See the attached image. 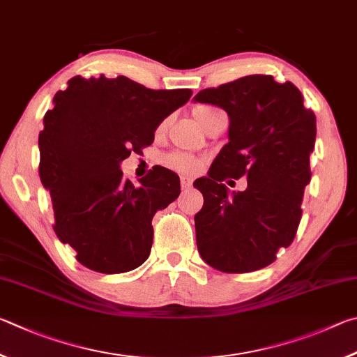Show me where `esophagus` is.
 I'll use <instances>...</instances> for the list:
<instances>
[{
  "instance_id": "esophagus-1",
  "label": "esophagus",
  "mask_w": 357,
  "mask_h": 357,
  "mask_svg": "<svg viewBox=\"0 0 357 357\" xmlns=\"http://www.w3.org/2000/svg\"><path fill=\"white\" fill-rule=\"evenodd\" d=\"M180 185H182V190H190L192 186V180L190 177H182L180 178Z\"/></svg>"
}]
</instances>
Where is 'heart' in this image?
Instances as JSON below:
<instances>
[{"label": "heart", "instance_id": "heart-1", "mask_svg": "<svg viewBox=\"0 0 357 357\" xmlns=\"http://www.w3.org/2000/svg\"><path fill=\"white\" fill-rule=\"evenodd\" d=\"M211 111H215V108H211V106H197L195 109V117L197 119V122L204 125L205 119L210 114ZM166 122L165 121L160 125V130H162L166 127ZM166 165L172 169L175 172H180V174H185V175H192L199 172V169L202 166V160L197 158L195 155H190V153H182V152H175L171 153L166 158Z\"/></svg>", "mask_w": 357, "mask_h": 357}]
</instances>
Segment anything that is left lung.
I'll return each mask as SVG.
<instances>
[{"mask_svg": "<svg viewBox=\"0 0 357 357\" xmlns=\"http://www.w3.org/2000/svg\"><path fill=\"white\" fill-rule=\"evenodd\" d=\"M196 103L220 106L229 116V142L197 178L204 207L195 216L197 251L222 273H251L289 248L301 221L310 182L317 121L303 93L271 75H248L197 92ZM246 176L245 192H230L224 178Z\"/></svg>", "mask_w": 357, "mask_h": 357, "instance_id": "8db88e82", "label": "left lung"}]
</instances>
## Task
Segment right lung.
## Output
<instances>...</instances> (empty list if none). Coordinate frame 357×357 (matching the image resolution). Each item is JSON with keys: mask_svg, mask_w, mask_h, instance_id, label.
<instances>
[{"mask_svg": "<svg viewBox=\"0 0 357 357\" xmlns=\"http://www.w3.org/2000/svg\"><path fill=\"white\" fill-rule=\"evenodd\" d=\"M58 91L39 135L40 182L52 196L54 232L77 260L103 274L149 259L152 220L180 195L178 175L156 167L135 186L121 162L153 142L155 130L192 96L153 91L127 77H73Z\"/></svg>", "mask_w": 357, "mask_h": 357, "instance_id": "add662e5", "label": "right lung"}]
</instances>
